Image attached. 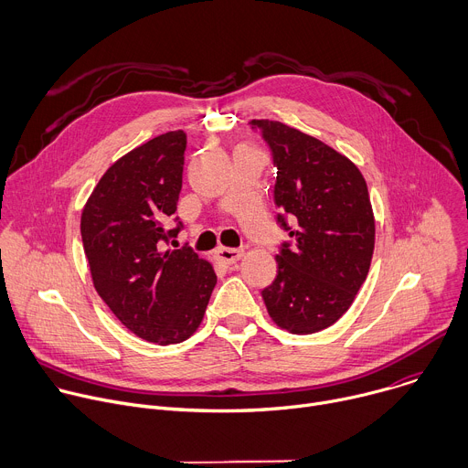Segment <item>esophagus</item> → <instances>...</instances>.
I'll use <instances>...</instances> for the list:
<instances>
[{"mask_svg":"<svg viewBox=\"0 0 468 468\" xmlns=\"http://www.w3.org/2000/svg\"><path fill=\"white\" fill-rule=\"evenodd\" d=\"M244 255L242 250H237V248H218L217 250V257L218 261H222L224 264H233L237 261H240Z\"/></svg>","mask_w":468,"mask_h":468,"instance_id":"obj_1","label":"esophagus"}]
</instances>
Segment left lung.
<instances>
[{
    "instance_id": "1",
    "label": "left lung",
    "mask_w": 468,
    "mask_h": 468,
    "mask_svg": "<svg viewBox=\"0 0 468 468\" xmlns=\"http://www.w3.org/2000/svg\"><path fill=\"white\" fill-rule=\"evenodd\" d=\"M251 127L272 150L278 222L292 240L261 294L280 327L309 335L335 324L367 280L376 237L367 181L348 157L307 133L274 120H251Z\"/></svg>"
}]
</instances>
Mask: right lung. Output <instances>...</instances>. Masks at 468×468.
<instances>
[{"label":"right lung","instance_id":"add662e5","mask_svg":"<svg viewBox=\"0 0 468 468\" xmlns=\"http://www.w3.org/2000/svg\"><path fill=\"white\" fill-rule=\"evenodd\" d=\"M186 135L168 131L112 163L81 213V239L94 289L137 337L166 346L202 324L217 274L190 248L165 250L177 228Z\"/></svg>","mask_w":468,"mask_h":468}]
</instances>
